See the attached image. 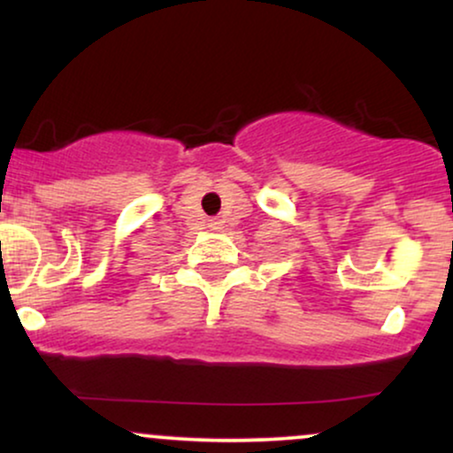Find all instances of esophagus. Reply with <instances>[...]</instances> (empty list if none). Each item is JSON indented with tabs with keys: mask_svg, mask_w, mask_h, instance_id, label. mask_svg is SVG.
Masks as SVG:
<instances>
[{
	"mask_svg": "<svg viewBox=\"0 0 453 453\" xmlns=\"http://www.w3.org/2000/svg\"><path fill=\"white\" fill-rule=\"evenodd\" d=\"M219 226H221L219 221H211V227H212V230H219Z\"/></svg>",
	"mask_w": 453,
	"mask_h": 453,
	"instance_id": "obj_1",
	"label": "esophagus"
}]
</instances>
